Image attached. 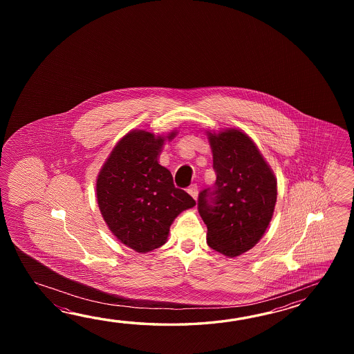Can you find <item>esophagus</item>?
I'll use <instances>...</instances> for the list:
<instances>
[{
	"instance_id": "34e87169",
	"label": "esophagus",
	"mask_w": 354,
	"mask_h": 354,
	"mask_svg": "<svg viewBox=\"0 0 354 354\" xmlns=\"http://www.w3.org/2000/svg\"><path fill=\"white\" fill-rule=\"evenodd\" d=\"M187 192L189 195L192 196L195 200H197V197H198V187H197V185H191V186L187 188Z\"/></svg>"
}]
</instances>
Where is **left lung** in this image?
Returning a JSON list of instances; mask_svg holds the SVG:
<instances>
[{
    "mask_svg": "<svg viewBox=\"0 0 354 354\" xmlns=\"http://www.w3.org/2000/svg\"><path fill=\"white\" fill-rule=\"evenodd\" d=\"M216 182L198 195L207 244L226 257L253 248L270 225L277 180L254 142L238 129L207 133Z\"/></svg>",
    "mask_w": 354,
    "mask_h": 354,
    "instance_id": "obj_1",
    "label": "left lung"
}]
</instances>
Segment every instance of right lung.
<instances>
[{
    "instance_id": "add662e5",
    "label": "right lung",
    "mask_w": 354,
    "mask_h": 354,
    "mask_svg": "<svg viewBox=\"0 0 354 354\" xmlns=\"http://www.w3.org/2000/svg\"><path fill=\"white\" fill-rule=\"evenodd\" d=\"M174 136L176 131L156 136L133 130L115 145L98 174L96 195L102 218L111 233L138 253L162 247L174 218L196 205L158 163L163 144Z\"/></svg>"
}]
</instances>
